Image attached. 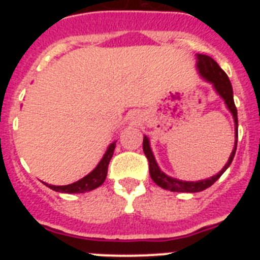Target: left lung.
<instances>
[{
	"mask_svg": "<svg viewBox=\"0 0 260 260\" xmlns=\"http://www.w3.org/2000/svg\"><path fill=\"white\" fill-rule=\"evenodd\" d=\"M198 69L199 73L203 75L208 82L213 84V87L216 88L217 93L224 99L225 104L228 107V109L231 110L232 114H233L234 123H236V144H234V148L232 151V155L229 157L228 162L225 164V167L222 168L221 171L216 176L207 178V180H202L198 182H186V181H180L176 180V178H171L168 177L167 174L162 173L160 171V168L157 167L155 161V157L152 155V151L150 148V142L147 139V137H144L143 139V151L144 155H146L147 160H148V165H150V176L153 180V182L156 185H158L160 187L165 190H169V191H177V192H199L206 190L207 187L212 186L216 181L219 180L221 174L224 173L226 169H228L229 165L233 161V157L236 155V150H237V139H238V118H237V108L234 105L233 100V88H232L231 80H229L228 75L225 74V71L217 65V62L215 59L211 58L210 56H206V54H198Z\"/></svg>",
	"mask_w": 260,
	"mask_h": 260,
	"instance_id": "left-lung-1",
	"label": "left lung"
}]
</instances>
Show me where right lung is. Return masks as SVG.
I'll return each instance as SVG.
<instances>
[{
    "label": "right lung",
    "mask_w": 260,
    "mask_h": 260,
    "mask_svg": "<svg viewBox=\"0 0 260 260\" xmlns=\"http://www.w3.org/2000/svg\"><path fill=\"white\" fill-rule=\"evenodd\" d=\"M114 147H116V142L110 144L108 147L107 152H105L104 157L102 158V161L99 162L98 167L93 169L89 174H87L86 177H83L82 180L77 181V182L71 183V185L66 186H54V185H45L49 186L50 189L54 190V191L58 192H68V194H74V192H86L91 191V190L96 189L100 185H103V182L107 178L108 173V165H109L110 158L113 156Z\"/></svg>",
    "instance_id": "1"
}]
</instances>
